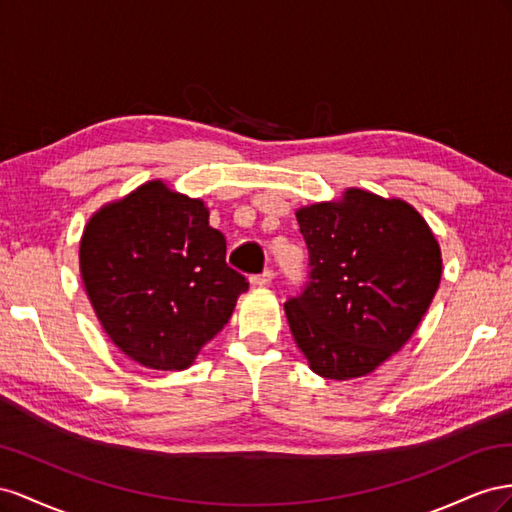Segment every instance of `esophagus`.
<instances>
[{"mask_svg": "<svg viewBox=\"0 0 512 512\" xmlns=\"http://www.w3.org/2000/svg\"><path fill=\"white\" fill-rule=\"evenodd\" d=\"M272 279H274V272L272 270H264V272L257 274V276H251V285L253 287H266V285L272 283Z\"/></svg>", "mask_w": 512, "mask_h": 512, "instance_id": "esophagus-1", "label": "esophagus"}]
</instances>
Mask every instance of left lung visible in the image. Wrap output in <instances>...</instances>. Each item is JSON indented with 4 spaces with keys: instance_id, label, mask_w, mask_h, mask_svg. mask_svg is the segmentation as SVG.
<instances>
[{
    "instance_id": "8db88e82",
    "label": "left lung",
    "mask_w": 512,
    "mask_h": 512,
    "mask_svg": "<svg viewBox=\"0 0 512 512\" xmlns=\"http://www.w3.org/2000/svg\"><path fill=\"white\" fill-rule=\"evenodd\" d=\"M311 283L285 304L313 373L347 382L373 373L412 339L442 279V251L399 197L345 188L296 210Z\"/></svg>"
}]
</instances>
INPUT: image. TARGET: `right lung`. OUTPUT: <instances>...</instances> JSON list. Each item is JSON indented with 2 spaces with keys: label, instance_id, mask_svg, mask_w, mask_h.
<instances>
[{
  "label": "right lung",
  "instance_id": "right-lung-1",
  "mask_svg": "<svg viewBox=\"0 0 512 512\" xmlns=\"http://www.w3.org/2000/svg\"><path fill=\"white\" fill-rule=\"evenodd\" d=\"M201 199L163 180L109 201L79 244L85 294L111 343L141 367L184 371L248 289Z\"/></svg>",
  "mask_w": 512,
  "mask_h": 512
}]
</instances>
